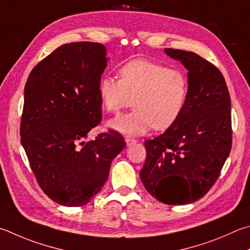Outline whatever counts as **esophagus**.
Returning <instances> with one entry per match:
<instances>
[{
    "label": "esophagus",
    "instance_id": "34e87169",
    "mask_svg": "<svg viewBox=\"0 0 250 250\" xmlns=\"http://www.w3.org/2000/svg\"><path fill=\"white\" fill-rule=\"evenodd\" d=\"M125 143H126V145H128V146H131V145L137 143V140L132 139V138H125Z\"/></svg>",
    "mask_w": 250,
    "mask_h": 250
}]
</instances>
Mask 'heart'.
<instances>
[{
  "instance_id": "obj_1",
  "label": "heart",
  "mask_w": 250,
  "mask_h": 250,
  "mask_svg": "<svg viewBox=\"0 0 250 250\" xmlns=\"http://www.w3.org/2000/svg\"><path fill=\"white\" fill-rule=\"evenodd\" d=\"M119 81L104 76L98 93L105 110L118 113L132 106L134 110L109 121L111 129L126 135H142L153 128L164 131L175 125L187 104L189 81L179 69L134 59L125 63Z\"/></svg>"
}]
</instances>
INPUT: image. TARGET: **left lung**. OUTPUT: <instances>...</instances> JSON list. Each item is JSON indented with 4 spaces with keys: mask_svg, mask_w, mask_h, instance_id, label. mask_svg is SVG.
<instances>
[{
    "mask_svg": "<svg viewBox=\"0 0 250 250\" xmlns=\"http://www.w3.org/2000/svg\"><path fill=\"white\" fill-rule=\"evenodd\" d=\"M187 67L189 94L183 115L153 140L145 141L141 180L165 204H187L203 198L220 176L232 148L230 97L223 74L191 51L166 48Z\"/></svg>",
    "mask_w": 250,
    "mask_h": 250,
    "instance_id": "obj_1",
    "label": "left lung"
}]
</instances>
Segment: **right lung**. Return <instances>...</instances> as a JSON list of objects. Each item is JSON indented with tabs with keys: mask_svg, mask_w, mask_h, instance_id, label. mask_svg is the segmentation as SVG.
Instances as JSON below:
<instances>
[{
	"mask_svg": "<svg viewBox=\"0 0 250 250\" xmlns=\"http://www.w3.org/2000/svg\"><path fill=\"white\" fill-rule=\"evenodd\" d=\"M106 65L103 44L65 43L40 61L26 82L21 145L40 188L61 206L92 200L125 146L113 130L85 141L102 119L98 84Z\"/></svg>",
	"mask_w": 250,
	"mask_h": 250,
	"instance_id": "1",
	"label": "right lung"
}]
</instances>
